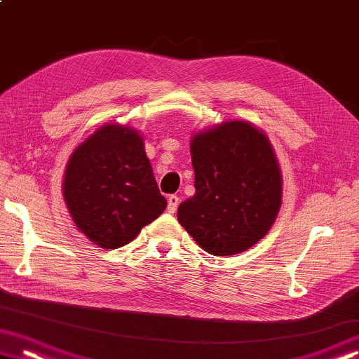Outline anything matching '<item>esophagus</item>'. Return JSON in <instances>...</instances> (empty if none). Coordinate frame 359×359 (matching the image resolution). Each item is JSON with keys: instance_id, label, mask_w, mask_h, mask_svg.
I'll list each match as a JSON object with an SVG mask.
<instances>
[{"instance_id": "obj_1", "label": "esophagus", "mask_w": 359, "mask_h": 359, "mask_svg": "<svg viewBox=\"0 0 359 359\" xmlns=\"http://www.w3.org/2000/svg\"><path fill=\"white\" fill-rule=\"evenodd\" d=\"M179 201H180V198H179V196L170 195V196L168 198V211H169V212H172V214H174L175 211H177Z\"/></svg>"}]
</instances>
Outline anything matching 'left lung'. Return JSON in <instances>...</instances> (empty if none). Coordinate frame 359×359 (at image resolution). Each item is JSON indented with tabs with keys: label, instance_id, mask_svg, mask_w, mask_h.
<instances>
[{
	"label": "left lung",
	"instance_id": "8db88e82",
	"mask_svg": "<svg viewBox=\"0 0 359 359\" xmlns=\"http://www.w3.org/2000/svg\"><path fill=\"white\" fill-rule=\"evenodd\" d=\"M195 195L180 226L214 256L247 251L271 231L282 205V172L266 133L248 121L203 128L190 140Z\"/></svg>",
	"mask_w": 359,
	"mask_h": 359
}]
</instances>
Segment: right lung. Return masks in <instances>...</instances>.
I'll return each mask as SVG.
<instances>
[{
	"label": "right lung",
	"instance_id": "add662e5",
	"mask_svg": "<svg viewBox=\"0 0 359 359\" xmlns=\"http://www.w3.org/2000/svg\"><path fill=\"white\" fill-rule=\"evenodd\" d=\"M62 196L79 231L108 250L130 243L168 206L143 137L122 124L101 126L74 149Z\"/></svg>",
	"mask_w": 359,
	"mask_h": 359
}]
</instances>
